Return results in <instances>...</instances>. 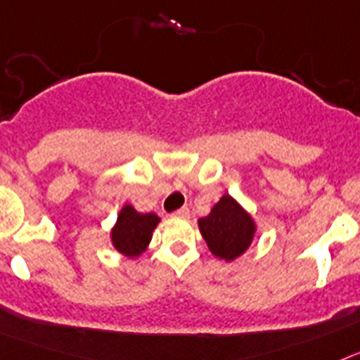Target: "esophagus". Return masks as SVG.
Here are the masks:
<instances>
[{
  "instance_id": "esophagus-1",
  "label": "esophagus",
  "mask_w": 360,
  "mask_h": 360,
  "mask_svg": "<svg viewBox=\"0 0 360 360\" xmlns=\"http://www.w3.org/2000/svg\"><path fill=\"white\" fill-rule=\"evenodd\" d=\"M174 215H177V217H188L190 210H188V208H186V206H183V208H179V210L174 212Z\"/></svg>"
}]
</instances>
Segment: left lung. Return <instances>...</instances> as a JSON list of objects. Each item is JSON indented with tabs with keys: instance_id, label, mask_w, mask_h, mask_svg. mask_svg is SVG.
Wrapping results in <instances>:
<instances>
[{
	"instance_id": "left-lung-1",
	"label": "left lung",
	"mask_w": 360,
	"mask_h": 360,
	"mask_svg": "<svg viewBox=\"0 0 360 360\" xmlns=\"http://www.w3.org/2000/svg\"><path fill=\"white\" fill-rule=\"evenodd\" d=\"M202 239L215 257L230 262L250 248L255 236V221L232 198L223 195L206 217L198 221Z\"/></svg>"
}]
</instances>
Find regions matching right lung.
<instances>
[{
	"label": "right lung",
	"mask_w": 360,
	"mask_h": 360,
	"mask_svg": "<svg viewBox=\"0 0 360 360\" xmlns=\"http://www.w3.org/2000/svg\"><path fill=\"white\" fill-rule=\"evenodd\" d=\"M159 221L161 219L152 212L139 214L132 205H124L110 232L112 245L127 257H139L148 248Z\"/></svg>",
	"instance_id": "obj_1"
}]
</instances>
